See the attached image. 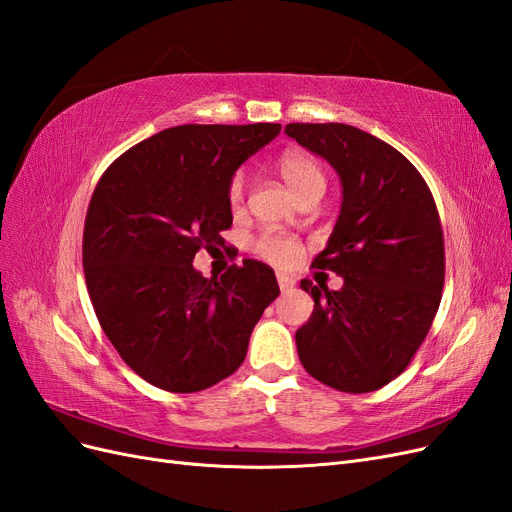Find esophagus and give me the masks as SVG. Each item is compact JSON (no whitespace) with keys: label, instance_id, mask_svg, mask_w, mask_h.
<instances>
[{"label":"esophagus","instance_id":"34e87169","mask_svg":"<svg viewBox=\"0 0 512 512\" xmlns=\"http://www.w3.org/2000/svg\"><path fill=\"white\" fill-rule=\"evenodd\" d=\"M277 284H280L282 292H288V290L294 288V280H292L290 275H286V273H277Z\"/></svg>","mask_w":512,"mask_h":512}]
</instances>
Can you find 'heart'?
<instances>
[{
	"mask_svg": "<svg viewBox=\"0 0 512 512\" xmlns=\"http://www.w3.org/2000/svg\"><path fill=\"white\" fill-rule=\"evenodd\" d=\"M280 175L286 181L288 188L294 192L301 203L307 198H320L327 190V173H324L322 164L307 156V153L292 151L280 158ZM245 173H235V177L228 183V200L232 207H237L245 196ZM256 252L280 267L297 265L303 256V245L297 239H290L284 235H262L256 239Z\"/></svg>",
	"mask_w": 512,
	"mask_h": 512,
	"instance_id": "b5f03b06",
	"label": "heart"
}]
</instances>
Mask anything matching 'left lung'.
I'll return each instance as SVG.
<instances>
[{
	"mask_svg": "<svg viewBox=\"0 0 512 512\" xmlns=\"http://www.w3.org/2000/svg\"><path fill=\"white\" fill-rule=\"evenodd\" d=\"M284 132L327 160L342 181L333 235L312 267L344 277L312 292L297 331L309 376L344 393L378 391L408 367L444 288L440 215L421 173L380 138L346 123H288Z\"/></svg>",
	"mask_w": 512,
	"mask_h": 512,
	"instance_id": "left-lung-1",
	"label": "left lung"
}]
</instances>
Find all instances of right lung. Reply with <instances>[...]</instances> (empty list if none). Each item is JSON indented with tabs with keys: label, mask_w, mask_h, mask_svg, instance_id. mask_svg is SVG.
I'll list each match as a JSON object with an SVG mask.
<instances>
[{
	"label": "right lung",
	"mask_w": 512,
	"mask_h": 512,
	"mask_svg": "<svg viewBox=\"0 0 512 512\" xmlns=\"http://www.w3.org/2000/svg\"><path fill=\"white\" fill-rule=\"evenodd\" d=\"M280 123L188 126L153 134L100 177L83 230V269L100 327L149 384L196 393L235 374L262 312L280 294L265 262L203 277L198 250L224 247L228 183Z\"/></svg>",
	"instance_id": "right-lung-1"
}]
</instances>
